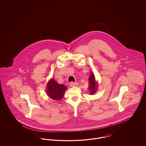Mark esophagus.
Returning <instances> with one entry per match:
<instances>
[{
	"label": "esophagus",
	"instance_id": "esophagus-1",
	"mask_svg": "<svg viewBox=\"0 0 146 146\" xmlns=\"http://www.w3.org/2000/svg\"><path fill=\"white\" fill-rule=\"evenodd\" d=\"M78 85V83H73V82H71L70 83V86L72 87V86H76Z\"/></svg>",
	"mask_w": 146,
	"mask_h": 146
}]
</instances>
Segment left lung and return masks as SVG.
<instances>
[{"label":"left lung","instance_id":"8db88e82","mask_svg":"<svg viewBox=\"0 0 146 146\" xmlns=\"http://www.w3.org/2000/svg\"><path fill=\"white\" fill-rule=\"evenodd\" d=\"M89 90L90 91V94L93 95L97 91V83L95 80L94 74L92 72H91L89 78Z\"/></svg>","mask_w":146,"mask_h":146}]
</instances>
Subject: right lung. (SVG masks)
Instances as JSON below:
<instances>
[{"mask_svg":"<svg viewBox=\"0 0 146 146\" xmlns=\"http://www.w3.org/2000/svg\"><path fill=\"white\" fill-rule=\"evenodd\" d=\"M46 92L50 98L54 100H61L64 96V92L67 89L63 84L57 83L54 79L51 78L48 83Z\"/></svg>","mask_w":146,"mask_h":146,"instance_id":"add662e5","label":"right lung"}]
</instances>
